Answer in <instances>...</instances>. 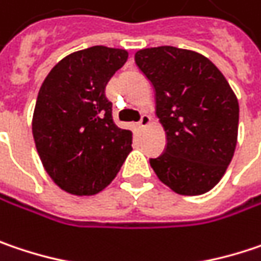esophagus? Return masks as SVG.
I'll use <instances>...</instances> for the list:
<instances>
[{
	"mask_svg": "<svg viewBox=\"0 0 261 261\" xmlns=\"http://www.w3.org/2000/svg\"><path fill=\"white\" fill-rule=\"evenodd\" d=\"M148 124H150V117H148L147 114H142L140 120L141 129H147V127H148Z\"/></svg>",
	"mask_w": 261,
	"mask_h": 261,
	"instance_id": "esophagus-1",
	"label": "esophagus"
}]
</instances>
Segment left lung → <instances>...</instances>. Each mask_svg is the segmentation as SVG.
Masks as SVG:
<instances>
[{
    "instance_id": "1",
    "label": "left lung",
    "mask_w": 261,
    "mask_h": 261,
    "mask_svg": "<svg viewBox=\"0 0 261 261\" xmlns=\"http://www.w3.org/2000/svg\"><path fill=\"white\" fill-rule=\"evenodd\" d=\"M135 62L154 87L165 151L150 165L184 196L210 192L233 158L239 103L221 71L203 55L172 46L142 48Z\"/></svg>"
}]
</instances>
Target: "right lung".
Returning <instances> with one entry per match:
<instances>
[{"mask_svg": "<svg viewBox=\"0 0 261 261\" xmlns=\"http://www.w3.org/2000/svg\"><path fill=\"white\" fill-rule=\"evenodd\" d=\"M127 61L121 48L93 46L51 68L32 117L38 156L50 178L68 193L103 190L132 150V132L113 121L105 86Z\"/></svg>", "mask_w": 261, "mask_h": 261, "instance_id": "obj_1", "label": "right lung"}]
</instances>
